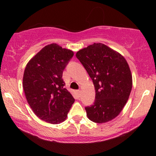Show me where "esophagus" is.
Segmentation results:
<instances>
[{
  "label": "esophagus",
  "instance_id": "esophagus-1",
  "mask_svg": "<svg viewBox=\"0 0 156 156\" xmlns=\"http://www.w3.org/2000/svg\"><path fill=\"white\" fill-rule=\"evenodd\" d=\"M76 94H77L78 97H80V94H81V90H76Z\"/></svg>",
  "mask_w": 156,
  "mask_h": 156
}]
</instances>
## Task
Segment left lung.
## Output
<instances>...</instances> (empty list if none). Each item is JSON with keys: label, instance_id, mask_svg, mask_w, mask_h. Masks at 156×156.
<instances>
[{"label": "left lung", "instance_id": "left-lung-1", "mask_svg": "<svg viewBox=\"0 0 156 156\" xmlns=\"http://www.w3.org/2000/svg\"><path fill=\"white\" fill-rule=\"evenodd\" d=\"M76 57L95 88L94 103L85 107L87 117L97 123L116 118L126 104L132 89L131 72L126 59L102 43L82 49Z\"/></svg>", "mask_w": 156, "mask_h": 156}]
</instances>
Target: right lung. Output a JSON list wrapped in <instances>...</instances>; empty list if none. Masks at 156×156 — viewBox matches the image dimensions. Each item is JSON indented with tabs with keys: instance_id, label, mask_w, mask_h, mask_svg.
I'll return each mask as SVG.
<instances>
[{
	"instance_id": "add662e5",
	"label": "right lung",
	"mask_w": 156,
	"mask_h": 156,
	"mask_svg": "<svg viewBox=\"0 0 156 156\" xmlns=\"http://www.w3.org/2000/svg\"><path fill=\"white\" fill-rule=\"evenodd\" d=\"M74 52L56 43L48 44L27 64L23 87L30 106L38 118L52 124L67 119L74 102L65 88L63 70Z\"/></svg>"
}]
</instances>
